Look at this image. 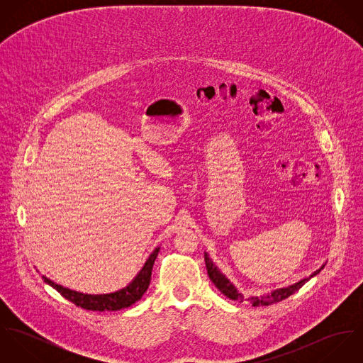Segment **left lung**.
I'll return each mask as SVG.
<instances>
[{
    "mask_svg": "<svg viewBox=\"0 0 363 363\" xmlns=\"http://www.w3.org/2000/svg\"><path fill=\"white\" fill-rule=\"evenodd\" d=\"M204 259H206V267H207L209 279H211V281L213 282V285L220 291V294H223L226 298H229V299H232V301L243 302V301H245L243 294H242V292L229 281V278H226V275L216 267V264L209 257V255H208L207 252L204 253ZM323 268H324V264H323L318 269H315L314 272H311L309 277H305V278L299 279V281L295 282V284H291V285H288V286H282V288L272 289L269 294H265V295L249 296L247 301H249L255 308L268 306V305H272V303H278V302L286 299L288 296H291L292 294H295L296 291H299L311 278L315 277Z\"/></svg>",
    "mask_w": 363,
    "mask_h": 363,
    "instance_id": "1",
    "label": "left lung"
}]
</instances>
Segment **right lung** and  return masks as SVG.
Listing matches in <instances>:
<instances>
[{"instance_id":"obj_1","label":"right lung","mask_w":363,"mask_h":363,"mask_svg":"<svg viewBox=\"0 0 363 363\" xmlns=\"http://www.w3.org/2000/svg\"><path fill=\"white\" fill-rule=\"evenodd\" d=\"M159 246L150 255V257L143 265V268L138 271V274L133 278L130 284H127L124 288L110 292V294H84L78 292L69 288H65L60 284H55L50 278L43 275V279L46 284L52 286L57 292H60L65 299L72 302L74 305L86 309V311H121L125 308H130L134 305L137 301L143 298V295L147 292L150 282H151V274H152V267L155 262L157 253H159Z\"/></svg>"}]
</instances>
